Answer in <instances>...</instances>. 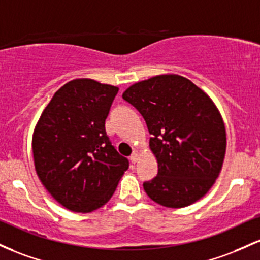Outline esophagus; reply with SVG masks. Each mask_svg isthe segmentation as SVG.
<instances>
[{"label": "esophagus", "instance_id": "obj_1", "mask_svg": "<svg viewBox=\"0 0 260 260\" xmlns=\"http://www.w3.org/2000/svg\"><path fill=\"white\" fill-rule=\"evenodd\" d=\"M130 161H131V163H136L139 161V154H138V152H134L133 154H131L130 156Z\"/></svg>", "mask_w": 260, "mask_h": 260}]
</instances>
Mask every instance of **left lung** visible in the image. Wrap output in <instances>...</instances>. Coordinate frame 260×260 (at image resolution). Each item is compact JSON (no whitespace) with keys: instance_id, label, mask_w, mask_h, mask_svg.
<instances>
[{"instance_id":"8db88e82","label":"left lung","mask_w":260,"mask_h":260,"mask_svg":"<svg viewBox=\"0 0 260 260\" xmlns=\"http://www.w3.org/2000/svg\"><path fill=\"white\" fill-rule=\"evenodd\" d=\"M144 116L158 173L146 194L166 208L191 205L209 191L222 167L226 130L206 93L178 75H161L122 94Z\"/></svg>"}]
</instances>
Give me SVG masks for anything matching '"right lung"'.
<instances>
[{
  "instance_id": "obj_1",
  "label": "right lung",
  "mask_w": 260,
  "mask_h": 260,
  "mask_svg": "<svg viewBox=\"0 0 260 260\" xmlns=\"http://www.w3.org/2000/svg\"><path fill=\"white\" fill-rule=\"evenodd\" d=\"M118 91L88 78L70 81L55 93L34 130L38 177L71 211L102 208L129 168V159L119 154L106 131Z\"/></svg>"
}]
</instances>
